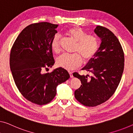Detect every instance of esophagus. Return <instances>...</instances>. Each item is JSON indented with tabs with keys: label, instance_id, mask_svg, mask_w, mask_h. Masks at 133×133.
Returning <instances> with one entry per match:
<instances>
[{
	"label": "esophagus",
	"instance_id": "1",
	"mask_svg": "<svg viewBox=\"0 0 133 133\" xmlns=\"http://www.w3.org/2000/svg\"><path fill=\"white\" fill-rule=\"evenodd\" d=\"M69 75H70V77H71V78H73V75H72V72H71V71H69Z\"/></svg>",
	"mask_w": 133,
	"mask_h": 133
}]
</instances>
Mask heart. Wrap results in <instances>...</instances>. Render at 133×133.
<instances>
[{"mask_svg":"<svg viewBox=\"0 0 133 133\" xmlns=\"http://www.w3.org/2000/svg\"><path fill=\"white\" fill-rule=\"evenodd\" d=\"M67 34L76 43L73 54H63L57 59V65L66 69H72L78 66L81 63L82 57L84 61H87L95 55L99 48V40L95 36L87 35L79 27H73L67 31ZM58 36H55L51 43V48L55 53L60 50Z\"/></svg>","mask_w":133,"mask_h":133,"instance_id":"b5f03b06","label":"heart"}]
</instances>
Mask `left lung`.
Masks as SVG:
<instances>
[{
	"instance_id": "left-lung-1",
	"label": "left lung",
	"mask_w": 133,
	"mask_h": 133,
	"mask_svg": "<svg viewBox=\"0 0 133 133\" xmlns=\"http://www.w3.org/2000/svg\"><path fill=\"white\" fill-rule=\"evenodd\" d=\"M95 33L101 43L96 53L82 69L92 74L81 75L74 72L80 79L81 87L74 92L75 97L86 107H96L111 97L119 85L124 67V55L117 37L108 28L97 26Z\"/></svg>"
}]
</instances>
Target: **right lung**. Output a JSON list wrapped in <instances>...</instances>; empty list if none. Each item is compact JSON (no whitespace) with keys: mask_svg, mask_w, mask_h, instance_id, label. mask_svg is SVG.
Masks as SVG:
<instances>
[{"mask_svg":"<svg viewBox=\"0 0 133 133\" xmlns=\"http://www.w3.org/2000/svg\"><path fill=\"white\" fill-rule=\"evenodd\" d=\"M58 26L43 22L26 26L11 49L10 68L15 84L25 99L37 105L52 101L57 86L70 77L62 67L44 72L55 64L51 43Z\"/></svg>","mask_w":133,"mask_h":133,"instance_id":"right-lung-1","label":"right lung"}]
</instances>
